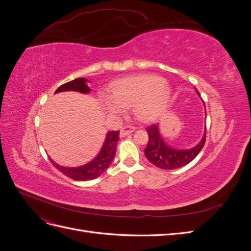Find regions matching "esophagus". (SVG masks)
<instances>
[{
    "label": "esophagus",
    "mask_w": 251,
    "mask_h": 251,
    "mask_svg": "<svg viewBox=\"0 0 251 251\" xmlns=\"http://www.w3.org/2000/svg\"><path fill=\"white\" fill-rule=\"evenodd\" d=\"M134 131H135V126H125V127H123V128H121V130H120L119 135H120V137H125V136L133 133Z\"/></svg>",
    "instance_id": "34e87169"
}]
</instances>
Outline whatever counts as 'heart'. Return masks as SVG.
Wrapping results in <instances>:
<instances>
[{
	"label": "heart",
	"instance_id": "obj_1",
	"mask_svg": "<svg viewBox=\"0 0 251 251\" xmlns=\"http://www.w3.org/2000/svg\"><path fill=\"white\" fill-rule=\"evenodd\" d=\"M109 97H102L104 110L112 115L123 113L125 108L134 107L141 120H154L169 105L172 90L169 83L153 74H143L117 80L108 90Z\"/></svg>",
	"mask_w": 251,
	"mask_h": 251
}]
</instances>
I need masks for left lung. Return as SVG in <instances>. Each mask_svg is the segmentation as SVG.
<instances>
[{
    "instance_id": "obj_1",
    "label": "left lung",
    "mask_w": 251,
    "mask_h": 251,
    "mask_svg": "<svg viewBox=\"0 0 251 251\" xmlns=\"http://www.w3.org/2000/svg\"><path fill=\"white\" fill-rule=\"evenodd\" d=\"M195 91L200 96L198 90L195 88ZM203 104L205 105L204 101ZM205 114H206V110H205ZM205 131H206V126H205ZM147 132L149 134V141L144 150V154L150 162L163 170L179 169L193 161L204 147L205 138H206V133L204 132L202 139L195 147L191 149H177L170 146L162 138L160 130H159V124L150 126L147 128Z\"/></svg>"
}]
</instances>
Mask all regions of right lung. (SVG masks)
I'll use <instances>...</instances> for the list:
<instances>
[{
	"label": "right lung",
	"mask_w": 251,
	"mask_h": 251,
	"mask_svg": "<svg viewBox=\"0 0 251 251\" xmlns=\"http://www.w3.org/2000/svg\"><path fill=\"white\" fill-rule=\"evenodd\" d=\"M89 80L87 78H76L71 80L69 82L65 83V85L60 86L55 92H66V91H75V92H79L82 94H89L90 88L88 86ZM119 140V131H110L105 135L104 142L101 147L100 153L96 155V157L88 162L87 164H83L81 166H76V168H69V166H63L54 162L50 158V161L55 168L62 172L67 177H69L73 180L77 181H87L92 180L97 177L107 170L110 164L112 163L114 156L116 153V146Z\"/></svg>",
	"instance_id": "obj_1"
}]
</instances>
